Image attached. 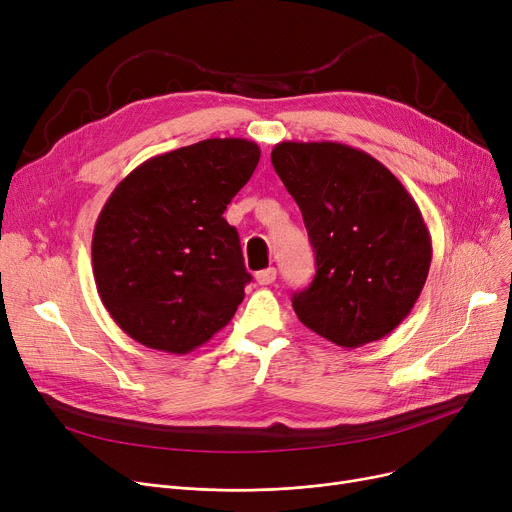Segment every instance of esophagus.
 Instances as JSON below:
<instances>
[{
  "label": "esophagus",
  "instance_id": "1",
  "mask_svg": "<svg viewBox=\"0 0 512 512\" xmlns=\"http://www.w3.org/2000/svg\"><path fill=\"white\" fill-rule=\"evenodd\" d=\"M276 274H278L276 267H267V270H261V272L255 274V280L261 286H270L276 280Z\"/></svg>",
  "mask_w": 512,
  "mask_h": 512
}]
</instances>
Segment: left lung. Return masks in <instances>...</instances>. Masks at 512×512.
I'll list each match as a JSON object with an SVG mask.
<instances>
[{"instance_id": "left-lung-1", "label": "left lung", "mask_w": 512, "mask_h": 512, "mask_svg": "<svg viewBox=\"0 0 512 512\" xmlns=\"http://www.w3.org/2000/svg\"><path fill=\"white\" fill-rule=\"evenodd\" d=\"M272 164L315 251V278L292 297L301 324L342 348L388 336L415 307L432 265L415 199L382 161L351 145L284 141Z\"/></svg>"}]
</instances>
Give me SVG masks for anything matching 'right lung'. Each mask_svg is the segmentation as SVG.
Masks as SVG:
<instances>
[{
  "instance_id": "add662e5",
  "label": "right lung",
  "mask_w": 512,
  "mask_h": 512,
  "mask_svg": "<svg viewBox=\"0 0 512 512\" xmlns=\"http://www.w3.org/2000/svg\"><path fill=\"white\" fill-rule=\"evenodd\" d=\"M259 157L253 141L205 139L143 161L107 197L93 276L132 340L186 355L228 326L251 274L224 211Z\"/></svg>"
}]
</instances>
